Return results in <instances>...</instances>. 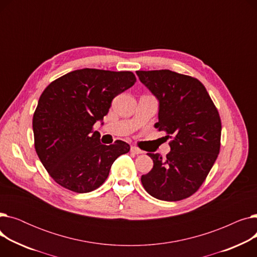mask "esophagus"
Returning a JSON list of instances; mask_svg holds the SVG:
<instances>
[{
  "instance_id": "esophagus-1",
  "label": "esophagus",
  "mask_w": 257,
  "mask_h": 257,
  "mask_svg": "<svg viewBox=\"0 0 257 257\" xmlns=\"http://www.w3.org/2000/svg\"><path fill=\"white\" fill-rule=\"evenodd\" d=\"M130 152H131V153H133V154H136V155H138V154H142V153H143V151H142L141 149H139V148H137V147H131Z\"/></svg>"
}]
</instances>
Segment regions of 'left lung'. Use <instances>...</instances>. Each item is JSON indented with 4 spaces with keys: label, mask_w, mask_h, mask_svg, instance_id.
I'll use <instances>...</instances> for the list:
<instances>
[{
    "label": "left lung",
    "mask_w": 257,
    "mask_h": 257,
    "mask_svg": "<svg viewBox=\"0 0 257 257\" xmlns=\"http://www.w3.org/2000/svg\"><path fill=\"white\" fill-rule=\"evenodd\" d=\"M159 101L158 131H164L171 152L163 158L148 153L153 169L141 180L147 193L164 201H180L202 185L220 153L221 117L197 78L170 70L138 71Z\"/></svg>",
    "instance_id": "left-lung-1"
}]
</instances>
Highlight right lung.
I'll use <instances>...</instances> for the list:
<instances>
[{
	"label": "right lung",
	"mask_w": 257,
	"mask_h": 257,
	"mask_svg": "<svg viewBox=\"0 0 257 257\" xmlns=\"http://www.w3.org/2000/svg\"><path fill=\"white\" fill-rule=\"evenodd\" d=\"M137 82L132 72L82 69L54 80L33 114L35 151L53 180L83 194L100 187L113 161L130 150L123 141L106 146L93 125L117 94Z\"/></svg>",
	"instance_id": "1"
}]
</instances>
